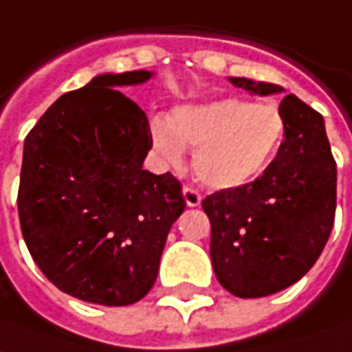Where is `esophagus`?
<instances>
[{
	"instance_id": "1",
	"label": "esophagus",
	"mask_w": 352,
	"mask_h": 352,
	"mask_svg": "<svg viewBox=\"0 0 352 352\" xmlns=\"http://www.w3.org/2000/svg\"><path fill=\"white\" fill-rule=\"evenodd\" d=\"M183 199H185L187 206H199L201 201H203L201 192L197 191V189H192V187H183Z\"/></svg>"
}]
</instances>
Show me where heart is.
<instances>
[{
    "mask_svg": "<svg viewBox=\"0 0 352 352\" xmlns=\"http://www.w3.org/2000/svg\"><path fill=\"white\" fill-rule=\"evenodd\" d=\"M285 120L274 104L222 98L175 108L169 120L149 122L155 153L169 165H181L185 147L195 149L192 169L214 189H234L262 175L280 153Z\"/></svg>",
    "mask_w": 352,
    "mask_h": 352,
    "instance_id": "obj_1",
    "label": "heart"
}]
</instances>
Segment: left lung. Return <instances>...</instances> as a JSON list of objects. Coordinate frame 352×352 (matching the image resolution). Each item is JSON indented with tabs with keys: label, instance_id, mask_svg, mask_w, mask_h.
I'll list each match as a JSON object with an SVG mask.
<instances>
[{
	"label": "left lung",
	"instance_id": "8db88e82",
	"mask_svg": "<svg viewBox=\"0 0 352 352\" xmlns=\"http://www.w3.org/2000/svg\"><path fill=\"white\" fill-rule=\"evenodd\" d=\"M267 96L282 86L228 78ZM282 149L252 183L203 201L210 221V260L217 280L236 298H264L301 280L327 244L337 206V163L323 116L298 96L280 104Z\"/></svg>",
	"mask_w": 352,
	"mask_h": 352
}]
</instances>
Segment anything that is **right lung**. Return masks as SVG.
<instances>
[{
  "label": "right lung",
  "mask_w": 352,
  "mask_h": 352,
  "mask_svg": "<svg viewBox=\"0 0 352 352\" xmlns=\"http://www.w3.org/2000/svg\"><path fill=\"white\" fill-rule=\"evenodd\" d=\"M149 78L147 70L100 74L63 94L25 138L17 195L25 244L49 282L88 303L147 296L185 210L175 177L144 169L146 112L116 90Z\"/></svg>",
  "instance_id": "1"
}]
</instances>
